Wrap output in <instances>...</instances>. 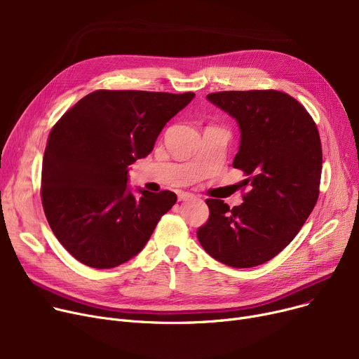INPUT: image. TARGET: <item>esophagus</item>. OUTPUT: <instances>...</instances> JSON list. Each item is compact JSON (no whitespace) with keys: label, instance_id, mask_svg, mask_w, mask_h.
<instances>
[{"label":"esophagus","instance_id":"1","mask_svg":"<svg viewBox=\"0 0 359 359\" xmlns=\"http://www.w3.org/2000/svg\"><path fill=\"white\" fill-rule=\"evenodd\" d=\"M192 196H194V195L189 194V192H179V194H177L179 201H189Z\"/></svg>","mask_w":359,"mask_h":359}]
</instances>
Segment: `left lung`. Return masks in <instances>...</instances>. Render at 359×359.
<instances>
[{
	"label": "left lung",
	"mask_w": 359,
	"mask_h": 359,
	"mask_svg": "<svg viewBox=\"0 0 359 359\" xmlns=\"http://www.w3.org/2000/svg\"><path fill=\"white\" fill-rule=\"evenodd\" d=\"M240 128L233 167L249 192L230 210L206 199L210 219L198 230L205 252L233 268L262 265L294 240L311 214L322 176V142L303 104L276 90L219 91L206 96Z\"/></svg>",
	"instance_id": "obj_1"
}]
</instances>
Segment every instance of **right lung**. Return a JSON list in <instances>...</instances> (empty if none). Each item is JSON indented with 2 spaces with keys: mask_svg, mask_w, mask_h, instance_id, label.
I'll list each match as a JSON object with an SVG mask.
<instances>
[{
  "mask_svg": "<svg viewBox=\"0 0 359 359\" xmlns=\"http://www.w3.org/2000/svg\"><path fill=\"white\" fill-rule=\"evenodd\" d=\"M195 97L97 90L52 128L42 163V205L62 246L84 265L110 269L137 256L175 192L128 186L129 165L147 157L165 123Z\"/></svg>",
  "mask_w": 359,
  "mask_h": 359,
  "instance_id": "right-lung-1",
  "label": "right lung"
}]
</instances>
